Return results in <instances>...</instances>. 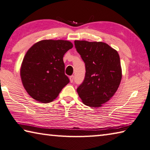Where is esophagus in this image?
I'll list each match as a JSON object with an SVG mask.
<instances>
[{
	"mask_svg": "<svg viewBox=\"0 0 150 150\" xmlns=\"http://www.w3.org/2000/svg\"><path fill=\"white\" fill-rule=\"evenodd\" d=\"M69 79H70V82L71 83H73V80H74V76H73V75L70 76Z\"/></svg>",
	"mask_w": 150,
	"mask_h": 150,
	"instance_id": "34e87169",
	"label": "esophagus"
}]
</instances>
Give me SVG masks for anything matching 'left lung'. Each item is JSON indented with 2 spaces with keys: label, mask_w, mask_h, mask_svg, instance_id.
Here are the masks:
<instances>
[{
  "label": "left lung",
  "mask_w": 150,
  "mask_h": 150,
  "mask_svg": "<svg viewBox=\"0 0 150 150\" xmlns=\"http://www.w3.org/2000/svg\"><path fill=\"white\" fill-rule=\"evenodd\" d=\"M75 47L85 64V76L77 91L83 103L99 107L116 92L122 79L120 57L103 42L75 40Z\"/></svg>",
  "instance_id": "obj_1"
}]
</instances>
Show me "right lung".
<instances>
[{
	"mask_svg": "<svg viewBox=\"0 0 150 150\" xmlns=\"http://www.w3.org/2000/svg\"><path fill=\"white\" fill-rule=\"evenodd\" d=\"M72 47V43L66 40H45L28 51L20 76L25 89L34 99L43 103L52 102L69 83L63 57Z\"/></svg>",
	"mask_w": 150,
	"mask_h": 150,
	"instance_id": "1",
	"label": "right lung"
}]
</instances>
